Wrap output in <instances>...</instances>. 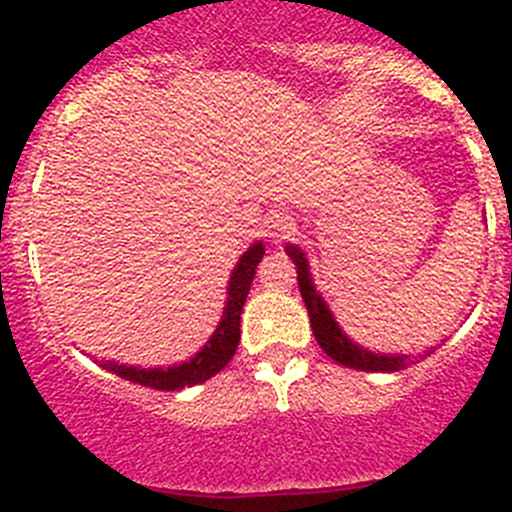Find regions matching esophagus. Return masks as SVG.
Listing matches in <instances>:
<instances>
[{
	"label": "esophagus",
	"mask_w": 512,
	"mask_h": 512,
	"mask_svg": "<svg viewBox=\"0 0 512 512\" xmlns=\"http://www.w3.org/2000/svg\"><path fill=\"white\" fill-rule=\"evenodd\" d=\"M265 230H267V235L275 237V240H280V237H287L289 232L294 230V220L285 213H270L265 220Z\"/></svg>",
	"instance_id": "esophagus-1"
}]
</instances>
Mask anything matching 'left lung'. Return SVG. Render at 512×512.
Returning <instances> with one entry per match:
<instances>
[{
  "mask_svg": "<svg viewBox=\"0 0 512 512\" xmlns=\"http://www.w3.org/2000/svg\"><path fill=\"white\" fill-rule=\"evenodd\" d=\"M285 252L292 257L294 267H297V282L299 292H302L304 307L309 312V322H312L314 339H317L319 347L324 349V354L332 356L337 364L349 366V369L359 371H399L406 366L416 364V359L404 354H384V352H371V349L361 347L354 339H349V334L339 327V322L334 319V312L329 309V304L324 302L322 294L317 292L312 280V270H309V260L304 255V250H299L297 245H287ZM428 354H433V349L423 352L418 359H426Z\"/></svg>",
  "mask_w": 512,
  "mask_h": 512,
  "instance_id": "obj_1",
  "label": "left lung"
}]
</instances>
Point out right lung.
I'll use <instances>...</instances> for the list:
<instances>
[{
	"label": "right lung",
	"mask_w": 512,
	"mask_h": 512,
	"mask_svg": "<svg viewBox=\"0 0 512 512\" xmlns=\"http://www.w3.org/2000/svg\"><path fill=\"white\" fill-rule=\"evenodd\" d=\"M262 255H265V245L262 240L252 242L247 252H242L237 260L235 270H232L230 282H227V299L223 317H220L218 329L210 334L208 342L200 347V352L190 356L183 364H173L168 369L163 366H153V369H143V366H128L118 364V361H101L106 371H113L121 379L133 381V384L151 386L158 391H180L188 386L203 384L210 376L223 371L232 354L237 352L240 344V314L245 307L247 292H250L252 277H255V267L260 265Z\"/></svg>",
	"instance_id": "obj_1"
}]
</instances>
